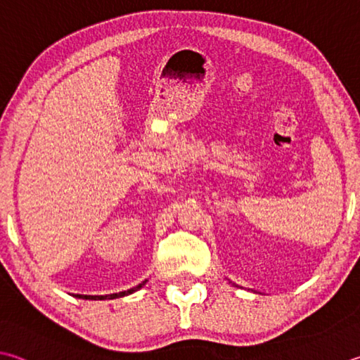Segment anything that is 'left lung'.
<instances>
[{"label": "left lung", "instance_id": "obj_1", "mask_svg": "<svg viewBox=\"0 0 360 360\" xmlns=\"http://www.w3.org/2000/svg\"><path fill=\"white\" fill-rule=\"evenodd\" d=\"M230 283H231V282H230ZM233 285H234V283H233Z\"/></svg>", "mask_w": 360, "mask_h": 360}]
</instances>
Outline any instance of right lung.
Here are the masks:
<instances>
[{"label":"right lung","mask_w":360,"mask_h":360,"mask_svg":"<svg viewBox=\"0 0 360 360\" xmlns=\"http://www.w3.org/2000/svg\"><path fill=\"white\" fill-rule=\"evenodd\" d=\"M148 280H145V282H141L140 285L134 286V288H130L127 291H121V292H113V294H107V296H83V294H77L78 299H89V300H105V299H116V297H124V296H129V294H132L135 291H139L140 288H143V286L146 285Z\"/></svg>","instance_id":"obj_1"}]
</instances>
